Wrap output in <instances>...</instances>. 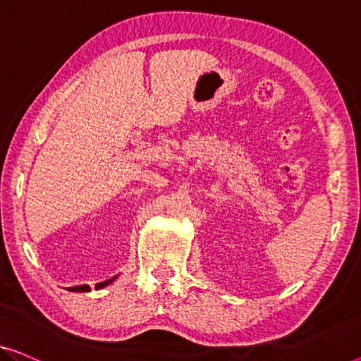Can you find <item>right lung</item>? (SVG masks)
<instances>
[{
    "mask_svg": "<svg viewBox=\"0 0 361 361\" xmlns=\"http://www.w3.org/2000/svg\"><path fill=\"white\" fill-rule=\"evenodd\" d=\"M115 279H116V277H111V279H109V281L97 283L95 288H97V290L104 288V287H106V285H110L113 281H115ZM68 290H69V292H90V287H89V285H78V287H71V288H68Z\"/></svg>",
    "mask_w": 361,
    "mask_h": 361,
    "instance_id": "add662e5",
    "label": "right lung"
}]
</instances>
